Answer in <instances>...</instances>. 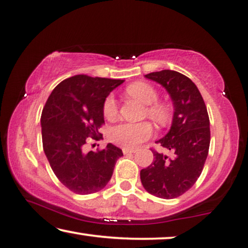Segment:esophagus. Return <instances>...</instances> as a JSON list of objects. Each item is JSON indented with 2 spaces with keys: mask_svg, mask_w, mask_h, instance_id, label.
<instances>
[{
  "mask_svg": "<svg viewBox=\"0 0 248 248\" xmlns=\"http://www.w3.org/2000/svg\"><path fill=\"white\" fill-rule=\"evenodd\" d=\"M136 150L133 149H127V148H123V153L124 154H128V153H135Z\"/></svg>",
  "mask_w": 248,
  "mask_h": 248,
  "instance_id": "obj_1",
  "label": "esophagus"
}]
</instances>
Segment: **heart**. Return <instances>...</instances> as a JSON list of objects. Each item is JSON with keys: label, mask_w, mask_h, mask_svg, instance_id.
<instances>
[{"label": "heart", "mask_w": 248, "mask_h": 248, "mask_svg": "<svg viewBox=\"0 0 248 248\" xmlns=\"http://www.w3.org/2000/svg\"><path fill=\"white\" fill-rule=\"evenodd\" d=\"M127 94L146 104L145 115L159 125L168 123L170 110L166 104L157 103L159 94L152 86L145 82H135L127 87ZM103 113L107 120H114L117 116L118 106L114 96H107L103 104ZM152 126L148 122L142 123H122L114 126L109 132L110 141L127 149L138 148L152 135Z\"/></svg>", "instance_id": "obj_1"}]
</instances>
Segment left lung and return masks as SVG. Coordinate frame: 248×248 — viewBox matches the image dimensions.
Returning <instances> with one entry per match:
<instances>
[{
	"instance_id": "1",
	"label": "left lung",
	"mask_w": 248,
	"mask_h": 248,
	"mask_svg": "<svg viewBox=\"0 0 248 248\" xmlns=\"http://www.w3.org/2000/svg\"><path fill=\"white\" fill-rule=\"evenodd\" d=\"M145 78L162 85L173 102L170 131L156 142L173 156L153 149V162L142 169L140 175L151 195L173 199L188 191L202 174L209 152V116L199 89L185 75L166 69L145 75Z\"/></svg>"
}]
</instances>
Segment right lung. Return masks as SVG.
<instances>
[{"mask_svg": "<svg viewBox=\"0 0 248 248\" xmlns=\"http://www.w3.org/2000/svg\"><path fill=\"white\" fill-rule=\"evenodd\" d=\"M124 80L76 75L56 86L41 114L42 145L53 173L77 195L97 192L112 178L123 155L113 144L85 152L91 141H99L104 122L103 104Z\"/></svg>", "mask_w": 248, "mask_h": 248, "instance_id": "right-lung-1", "label": "right lung"}]
</instances>
